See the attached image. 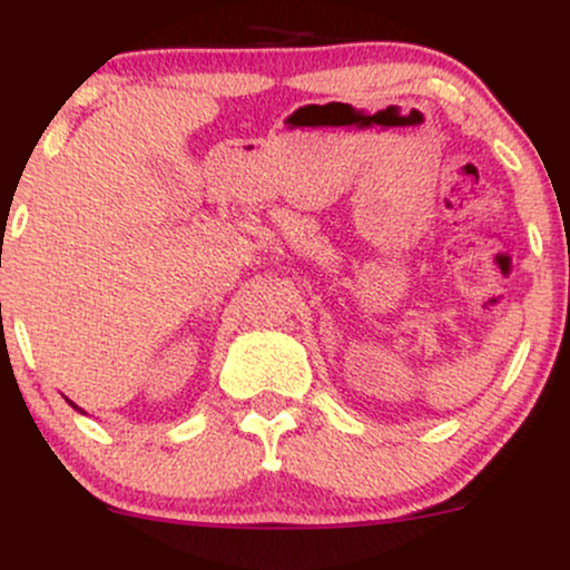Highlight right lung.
I'll list each match as a JSON object with an SVG mask.
<instances>
[{
	"label": "right lung",
	"mask_w": 570,
	"mask_h": 570,
	"mask_svg": "<svg viewBox=\"0 0 570 570\" xmlns=\"http://www.w3.org/2000/svg\"><path fill=\"white\" fill-rule=\"evenodd\" d=\"M69 404H71V407H75V410H80V407H77V404H75V402H69ZM80 412H82V410H80Z\"/></svg>",
	"instance_id": "add662e5"
}]
</instances>
